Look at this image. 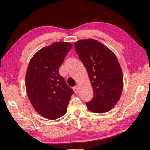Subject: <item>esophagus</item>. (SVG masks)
<instances>
[{
    "mask_svg": "<svg viewBox=\"0 0 150 150\" xmlns=\"http://www.w3.org/2000/svg\"><path fill=\"white\" fill-rule=\"evenodd\" d=\"M73 89H74V91H75V93H76V94H77L78 93H79V87L77 86H75L74 88H73Z\"/></svg>",
    "mask_w": 150,
    "mask_h": 150,
    "instance_id": "esophagus-1",
    "label": "esophagus"
}]
</instances>
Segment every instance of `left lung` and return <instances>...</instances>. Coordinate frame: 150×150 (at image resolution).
<instances>
[{"mask_svg": "<svg viewBox=\"0 0 150 150\" xmlns=\"http://www.w3.org/2000/svg\"><path fill=\"white\" fill-rule=\"evenodd\" d=\"M74 44L94 91L93 99L86 103L87 109L96 113L108 112L120 99L124 87L123 73L117 56L93 38L80 40Z\"/></svg>", "mask_w": 150, "mask_h": 150, "instance_id": "left-lung-1", "label": "left lung"}]
</instances>
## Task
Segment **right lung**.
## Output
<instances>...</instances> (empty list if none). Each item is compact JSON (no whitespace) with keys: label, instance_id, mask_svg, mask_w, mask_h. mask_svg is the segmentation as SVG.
I'll use <instances>...</instances> for the list:
<instances>
[{"label":"right lung","instance_id":"add662e5","mask_svg":"<svg viewBox=\"0 0 150 150\" xmlns=\"http://www.w3.org/2000/svg\"><path fill=\"white\" fill-rule=\"evenodd\" d=\"M69 42H57L38 51L30 59L26 70V93L33 108L50 120L66 113L71 95L74 93L59 68L71 49Z\"/></svg>","mask_w":150,"mask_h":150}]
</instances>
